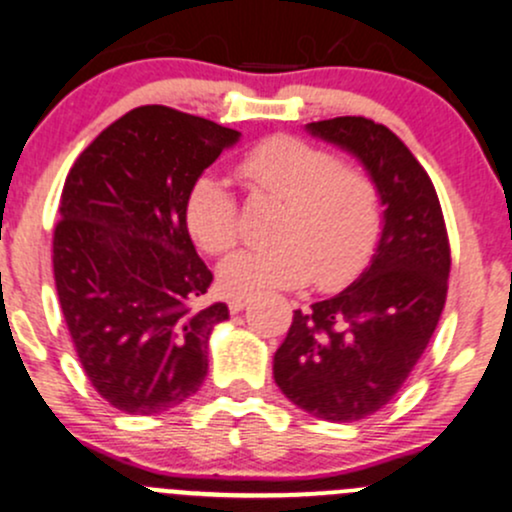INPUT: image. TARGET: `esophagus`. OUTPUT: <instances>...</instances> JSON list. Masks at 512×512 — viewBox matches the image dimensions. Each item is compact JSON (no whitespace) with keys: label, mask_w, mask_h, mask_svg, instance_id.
<instances>
[{"label":"esophagus","mask_w":512,"mask_h":512,"mask_svg":"<svg viewBox=\"0 0 512 512\" xmlns=\"http://www.w3.org/2000/svg\"><path fill=\"white\" fill-rule=\"evenodd\" d=\"M245 305H248V296H231V298H228V310H231V313H240Z\"/></svg>","instance_id":"obj_1"}]
</instances>
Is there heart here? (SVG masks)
<instances>
[{
    "mask_svg": "<svg viewBox=\"0 0 512 512\" xmlns=\"http://www.w3.org/2000/svg\"><path fill=\"white\" fill-rule=\"evenodd\" d=\"M238 173L255 197L281 202L272 245L243 250L221 264L231 293L284 289L315 279L337 289L361 272L380 233V192L363 170L291 134H274L240 158ZM185 226L202 250L223 255L240 238L238 202L204 173L185 197Z\"/></svg>",
    "mask_w": 512,
    "mask_h": 512,
    "instance_id": "heart-1",
    "label": "heart"
}]
</instances>
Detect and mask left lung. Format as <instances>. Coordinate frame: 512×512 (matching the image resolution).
<instances>
[{
	"label": "left lung",
	"instance_id": "8db88e82",
	"mask_svg": "<svg viewBox=\"0 0 512 512\" xmlns=\"http://www.w3.org/2000/svg\"><path fill=\"white\" fill-rule=\"evenodd\" d=\"M305 129L363 163L385 207L383 231L354 284L293 310L274 380L296 407L349 424L383 409L426 351L448 296L450 243L436 187L395 132L351 115Z\"/></svg>",
	"mask_w": 512,
	"mask_h": 512
}]
</instances>
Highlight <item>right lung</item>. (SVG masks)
Returning <instances> with one entry per match:
<instances>
[{
  "mask_svg": "<svg viewBox=\"0 0 512 512\" xmlns=\"http://www.w3.org/2000/svg\"><path fill=\"white\" fill-rule=\"evenodd\" d=\"M240 132L142 105L105 127L64 180L52 267L88 380L125 414L151 416L202 387L226 303L185 226V197Z\"/></svg>",
  "mask_w": 512,
  "mask_h": 512,
  "instance_id": "add662e5",
  "label": "right lung"
}]
</instances>
